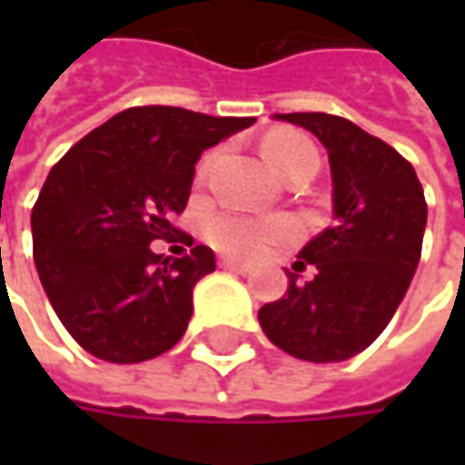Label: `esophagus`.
<instances>
[{
  "label": "esophagus",
  "mask_w": 465,
  "mask_h": 465,
  "mask_svg": "<svg viewBox=\"0 0 465 465\" xmlns=\"http://www.w3.org/2000/svg\"><path fill=\"white\" fill-rule=\"evenodd\" d=\"M220 266L227 269V272H238V274H248V272H251L245 263H238V261H232V259H223L220 261Z\"/></svg>",
  "instance_id": "esophagus-1"
}]
</instances>
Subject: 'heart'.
<instances>
[{
	"mask_svg": "<svg viewBox=\"0 0 465 465\" xmlns=\"http://www.w3.org/2000/svg\"><path fill=\"white\" fill-rule=\"evenodd\" d=\"M261 153L266 163L277 170L279 175L305 163V160H318V153L312 147L308 136L279 129L263 139ZM209 168V157L199 165V178ZM206 241L212 242L217 251L235 259H256L266 253L272 245H287L297 238V227L284 220H251V217H238V214H217L206 223Z\"/></svg>",
	"mask_w": 465,
	"mask_h": 465,
	"instance_id": "b5f03b06",
	"label": "heart"
}]
</instances>
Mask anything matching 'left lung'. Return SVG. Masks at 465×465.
Returning <instances> with one entry per match:
<instances>
[{"mask_svg":"<svg viewBox=\"0 0 465 465\" xmlns=\"http://www.w3.org/2000/svg\"><path fill=\"white\" fill-rule=\"evenodd\" d=\"M308 129L329 150L336 224L297 256L316 277L305 285L287 272V292L266 302L259 323L272 344L297 360L341 362L388 326L421 256L427 202L420 178L383 139L331 114H277Z\"/></svg>","mask_w":465,"mask_h":465,"instance_id":"1","label":"left lung"}]
</instances>
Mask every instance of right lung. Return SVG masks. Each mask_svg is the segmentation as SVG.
Here are the masks:
<instances>
[{"instance_id": "obj_1", "label": "right lung", "mask_w": 465, "mask_h": 465, "mask_svg": "<svg viewBox=\"0 0 465 465\" xmlns=\"http://www.w3.org/2000/svg\"><path fill=\"white\" fill-rule=\"evenodd\" d=\"M253 121L136 105L82 136L51 168L30 217L33 259L84 351L134 365L181 341L193 284L214 272V253L194 245L181 260H163L149 242L193 244L173 224L186 209L193 165Z\"/></svg>"}]
</instances>
